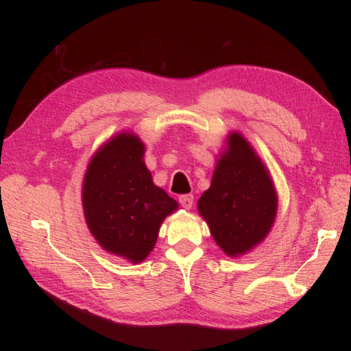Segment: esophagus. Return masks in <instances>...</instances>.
<instances>
[{
  "label": "esophagus",
  "instance_id": "obj_1",
  "mask_svg": "<svg viewBox=\"0 0 351 351\" xmlns=\"http://www.w3.org/2000/svg\"><path fill=\"white\" fill-rule=\"evenodd\" d=\"M193 202H195V197H193V195H184L180 197V204L184 210H190V208L193 206Z\"/></svg>",
  "mask_w": 351,
  "mask_h": 351
}]
</instances>
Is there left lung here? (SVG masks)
<instances>
[{
    "mask_svg": "<svg viewBox=\"0 0 351 351\" xmlns=\"http://www.w3.org/2000/svg\"><path fill=\"white\" fill-rule=\"evenodd\" d=\"M226 145L197 210L219 247L234 258L264 241L274 223L278 195L267 167L240 132H230Z\"/></svg>",
    "mask_w": 351,
    "mask_h": 351,
    "instance_id": "1",
    "label": "left lung"
}]
</instances>
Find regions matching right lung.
<instances>
[{"instance_id":"add662e5","label":"right lung","mask_w":351,"mask_h":351,"mask_svg":"<svg viewBox=\"0 0 351 351\" xmlns=\"http://www.w3.org/2000/svg\"><path fill=\"white\" fill-rule=\"evenodd\" d=\"M136 134L119 132L92 156L83 181L86 223L104 250L138 264L178 202L156 187Z\"/></svg>"}]
</instances>
